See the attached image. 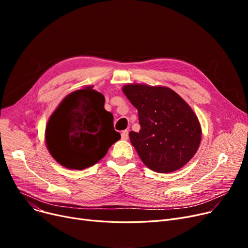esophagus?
Here are the masks:
<instances>
[{
  "label": "esophagus",
  "instance_id": "obj_1",
  "mask_svg": "<svg viewBox=\"0 0 248 248\" xmlns=\"http://www.w3.org/2000/svg\"><path fill=\"white\" fill-rule=\"evenodd\" d=\"M122 139H123L124 140H126L128 139V132H127V131H124V132L122 133Z\"/></svg>",
  "mask_w": 248,
  "mask_h": 248
}]
</instances>
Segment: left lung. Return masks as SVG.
I'll use <instances>...</instances> for the list:
<instances>
[{
	"label": "left lung",
	"mask_w": 248,
	"mask_h": 248,
	"mask_svg": "<svg viewBox=\"0 0 248 248\" xmlns=\"http://www.w3.org/2000/svg\"><path fill=\"white\" fill-rule=\"evenodd\" d=\"M123 93L138 109L140 129L129 139L140 160L157 173L184 167L196 154L202 129L197 115L174 90L131 83Z\"/></svg>",
	"instance_id": "8db88e82"
}]
</instances>
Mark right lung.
I'll use <instances>...</instances> for the list:
<instances>
[{"label": "right lung", "instance_id": "obj_1", "mask_svg": "<svg viewBox=\"0 0 248 248\" xmlns=\"http://www.w3.org/2000/svg\"><path fill=\"white\" fill-rule=\"evenodd\" d=\"M120 139L113 128V115L104 109V96L93 86L64 97L45 129L50 155L70 170L93 166Z\"/></svg>", "mask_w": 248, "mask_h": 248}]
</instances>
